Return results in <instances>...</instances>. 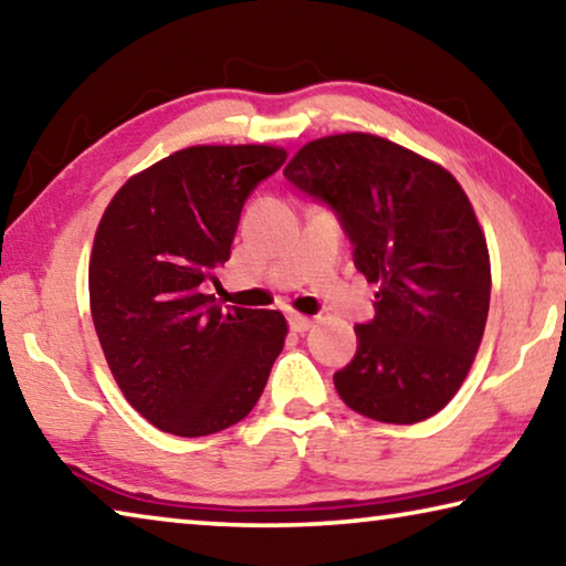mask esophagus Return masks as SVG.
Instances as JSON below:
<instances>
[{"label":"esophagus","mask_w":566,"mask_h":566,"mask_svg":"<svg viewBox=\"0 0 566 566\" xmlns=\"http://www.w3.org/2000/svg\"><path fill=\"white\" fill-rule=\"evenodd\" d=\"M290 327H292V332H307L315 327V319L307 315H297V312H294V315H290Z\"/></svg>","instance_id":"1"}]
</instances>
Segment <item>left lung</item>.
<instances>
[{
    "instance_id": "obj_1",
    "label": "left lung",
    "mask_w": 566,
    "mask_h": 566,
    "mask_svg": "<svg viewBox=\"0 0 566 566\" xmlns=\"http://www.w3.org/2000/svg\"><path fill=\"white\" fill-rule=\"evenodd\" d=\"M286 181L337 211L375 319L357 325L353 363L335 373L347 408L380 423H420L448 406L479 353L491 259L461 184L436 160L373 133L310 140Z\"/></svg>"
}]
</instances>
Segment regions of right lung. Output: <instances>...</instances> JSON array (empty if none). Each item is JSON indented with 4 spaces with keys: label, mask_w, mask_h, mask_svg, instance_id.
<instances>
[{
    "label": "right lung",
    "mask_w": 566,
    "mask_h": 566,
    "mask_svg": "<svg viewBox=\"0 0 566 566\" xmlns=\"http://www.w3.org/2000/svg\"><path fill=\"white\" fill-rule=\"evenodd\" d=\"M286 160L280 146H191L130 176L97 223L90 312L125 400L199 438L256 406L286 337L276 310H221L206 282L229 262L241 209Z\"/></svg>",
    "instance_id": "1"
}]
</instances>
